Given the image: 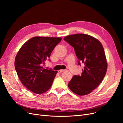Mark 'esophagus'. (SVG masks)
<instances>
[{
  "label": "esophagus",
  "instance_id": "obj_1",
  "mask_svg": "<svg viewBox=\"0 0 123 123\" xmlns=\"http://www.w3.org/2000/svg\"><path fill=\"white\" fill-rule=\"evenodd\" d=\"M65 71H66L65 70H62V69H61V70H58V73H62V72H65Z\"/></svg>",
  "mask_w": 123,
  "mask_h": 123
}]
</instances>
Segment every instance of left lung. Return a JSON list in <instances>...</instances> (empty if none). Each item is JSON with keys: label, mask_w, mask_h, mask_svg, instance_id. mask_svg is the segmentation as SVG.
I'll list each match as a JSON object with an SVG mask.
<instances>
[{"label": "left lung", "mask_w": 123, "mask_h": 123, "mask_svg": "<svg viewBox=\"0 0 123 123\" xmlns=\"http://www.w3.org/2000/svg\"><path fill=\"white\" fill-rule=\"evenodd\" d=\"M64 39L74 48L79 59L78 64L80 65V62L85 65L81 75H74L68 87L76 94H88L106 75L107 62L104 48L98 40L87 34L70 35Z\"/></svg>", "instance_id": "left-lung-1"}]
</instances>
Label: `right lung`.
<instances>
[{
  "label": "right lung",
  "instance_id": "obj_1",
  "mask_svg": "<svg viewBox=\"0 0 123 123\" xmlns=\"http://www.w3.org/2000/svg\"><path fill=\"white\" fill-rule=\"evenodd\" d=\"M62 39L34 37L25 42L18 52L15 59L17 75L21 83L34 93H43L52 85L57 71L46 69L43 64L50 57L52 52Z\"/></svg>",
  "mask_w": 123,
  "mask_h": 123
}]
</instances>
